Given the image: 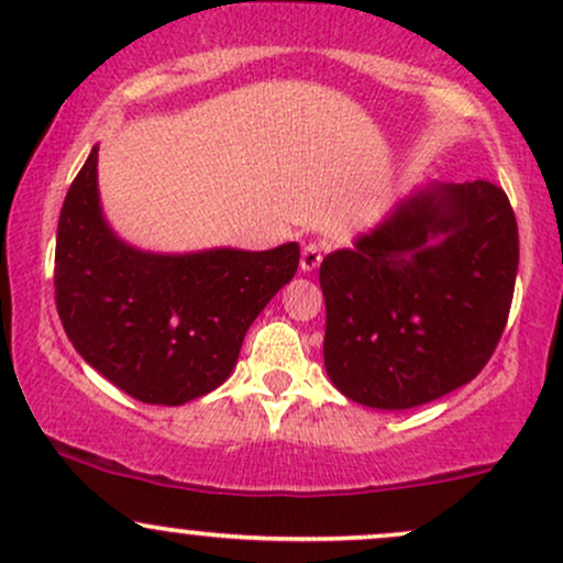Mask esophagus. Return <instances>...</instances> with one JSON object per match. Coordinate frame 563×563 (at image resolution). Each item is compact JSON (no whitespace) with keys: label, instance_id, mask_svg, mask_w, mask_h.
<instances>
[{"label":"esophagus","instance_id":"esophagus-1","mask_svg":"<svg viewBox=\"0 0 563 563\" xmlns=\"http://www.w3.org/2000/svg\"><path fill=\"white\" fill-rule=\"evenodd\" d=\"M322 262V245L320 243H307L301 249V269L303 273H312Z\"/></svg>","mask_w":563,"mask_h":563}]
</instances>
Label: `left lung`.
<instances>
[{
  "label": "left lung",
  "mask_w": 563,
  "mask_h": 563,
  "mask_svg": "<svg viewBox=\"0 0 563 563\" xmlns=\"http://www.w3.org/2000/svg\"><path fill=\"white\" fill-rule=\"evenodd\" d=\"M516 269L519 230L497 185L431 183L399 200L320 264L333 386L378 410L461 389L500 341Z\"/></svg>",
  "instance_id": "8db88e82"
}]
</instances>
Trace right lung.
Returning a JSON list of instances; mask_svg holds the SVG:
<instances>
[{
    "label": "right lung",
    "instance_id": "obj_1",
    "mask_svg": "<svg viewBox=\"0 0 563 563\" xmlns=\"http://www.w3.org/2000/svg\"><path fill=\"white\" fill-rule=\"evenodd\" d=\"M299 267V243L269 251L147 254L108 228L97 147L57 222L55 303L76 352L129 397L185 405L224 384L243 335Z\"/></svg>",
    "mask_w": 563,
    "mask_h": 563
}]
</instances>
